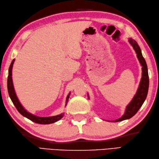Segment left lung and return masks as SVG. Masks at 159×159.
<instances>
[{
  "label": "left lung",
  "instance_id": "obj_1",
  "mask_svg": "<svg viewBox=\"0 0 159 159\" xmlns=\"http://www.w3.org/2000/svg\"><path fill=\"white\" fill-rule=\"evenodd\" d=\"M129 41L131 43V46L134 48V50H135L137 54V57L142 66V78L140 81L139 87L138 89V91L134 97L133 100H131V102L128 104L126 110H125V114L122 116L120 118L117 119L116 120H113V122H119L122 120H125L129 119L131 117H133L136 113L138 112V111L141 106L143 105V102H144L145 99L147 98V95H148V88H149V75H148V66H147L146 61L145 60L144 57H143L141 50H140L139 44L137 43L135 40L132 39H129Z\"/></svg>",
  "mask_w": 159,
  "mask_h": 159
}]
</instances>
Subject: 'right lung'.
Returning a JSON list of instances; mask_svg holds the SVG:
<instances>
[{
    "mask_svg": "<svg viewBox=\"0 0 159 159\" xmlns=\"http://www.w3.org/2000/svg\"><path fill=\"white\" fill-rule=\"evenodd\" d=\"M14 61V59H13V61H11L10 66L9 68V73H8V78H7V90H8L9 95H10L11 100L12 101L14 106L16 107L18 111H19L22 116L25 117L27 118H28L29 120H32V122H34L36 123L41 124V125L51 124V123H53V122H55L59 120L61 118H62L63 116H64V113L55 116L39 117V116H36L34 115H32V113L28 112L25 109H24L23 106L21 105V104L19 102V100H18L16 93H15V91H14V86H13L12 78H11V70H12ZM69 95H70V93L68 95V96L66 98V105L67 104L68 100V98H69Z\"/></svg>",
    "mask_w": 159,
    "mask_h": 159,
    "instance_id": "right-lung-1",
    "label": "right lung"
}]
</instances>
